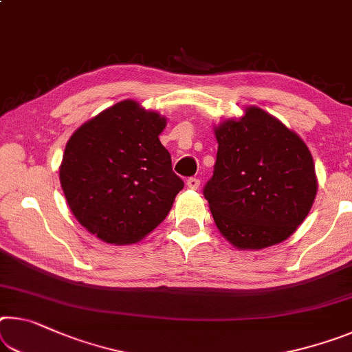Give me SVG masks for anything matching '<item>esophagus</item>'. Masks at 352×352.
I'll return each instance as SVG.
<instances>
[{"label":"esophagus","mask_w":352,"mask_h":352,"mask_svg":"<svg viewBox=\"0 0 352 352\" xmlns=\"http://www.w3.org/2000/svg\"><path fill=\"white\" fill-rule=\"evenodd\" d=\"M186 185H188L189 189H197L200 186V180L196 177H191V178H188V180H186Z\"/></svg>","instance_id":"esophagus-1"}]
</instances>
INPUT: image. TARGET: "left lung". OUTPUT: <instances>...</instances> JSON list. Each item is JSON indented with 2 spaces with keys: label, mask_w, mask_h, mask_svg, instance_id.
<instances>
[{
  "label": "left lung",
  "mask_w": 352,
  "mask_h": 352,
  "mask_svg": "<svg viewBox=\"0 0 352 352\" xmlns=\"http://www.w3.org/2000/svg\"><path fill=\"white\" fill-rule=\"evenodd\" d=\"M214 136L216 164L204 196L222 236L243 250L285 241L316 197L309 147L256 106L214 126Z\"/></svg>",
  "instance_id": "obj_1"
}]
</instances>
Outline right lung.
Here are the masks:
<instances>
[{
    "mask_svg": "<svg viewBox=\"0 0 352 352\" xmlns=\"http://www.w3.org/2000/svg\"><path fill=\"white\" fill-rule=\"evenodd\" d=\"M166 117L124 100L67 142L59 180L72 213L109 244L141 241L166 219L185 183L160 142Z\"/></svg>",
    "mask_w": 352,
    "mask_h": 352,
    "instance_id": "right-lung-1",
    "label": "right lung"
}]
</instances>
